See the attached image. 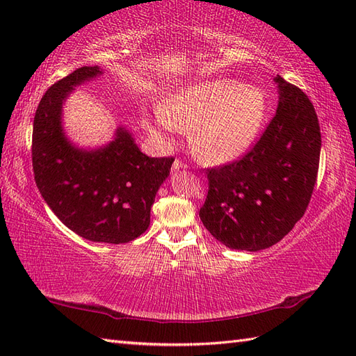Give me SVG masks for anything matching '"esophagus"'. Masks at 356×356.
<instances>
[{"label":"esophagus","mask_w":356,"mask_h":356,"mask_svg":"<svg viewBox=\"0 0 356 356\" xmlns=\"http://www.w3.org/2000/svg\"><path fill=\"white\" fill-rule=\"evenodd\" d=\"M184 168H186V163L180 161V159H176V161H174V163H172V171H179V170H184Z\"/></svg>","instance_id":"34e87169"}]
</instances>
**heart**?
<instances>
[{
  "label": "heart",
  "mask_w": 356,
  "mask_h": 356,
  "mask_svg": "<svg viewBox=\"0 0 356 356\" xmlns=\"http://www.w3.org/2000/svg\"><path fill=\"white\" fill-rule=\"evenodd\" d=\"M148 128L156 136L190 130L193 148L203 161L222 163L252 145L266 116L261 90L232 79H209L174 93Z\"/></svg>",
  "instance_id": "b5f03b06"
}]
</instances>
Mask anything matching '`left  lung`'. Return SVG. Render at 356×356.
Masks as SVG:
<instances>
[{
    "label": "left lung",
    "instance_id": "obj_1",
    "mask_svg": "<svg viewBox=\"0 0 356 356\" xmlns=\"http://www.w3.org/2000/svg\"><path fill=\"white\" fill-rule=\"evenodd\" d=\"M275 116L248 153L208 168L200 220L225 246L260 251L282 240L311 202L318 174L321 133L303 90L277 76Z\"/></svg>",
    "mask_w": 356,
    "mask_h": 356
}]
</instances>
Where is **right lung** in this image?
<instances>
[{"instance_id": "obj_1", "label": "right lung", "mask_w": 356, "mask_h": 356, "mask_svg": "<svg viewBox=\"0 0 356 356\" xmlns=\"http://www.w3.org/2000/svg\"><path fill=\"white\" fill-rule=\"evenodd\" d=\"M99 74V67H81L45 92L33 119L32 163L38 190L67 228L90 241L119 245L148 229L174 157L143 154L122 127L104 148L72 145L61 125L63 104L73 87Z\"/></svg>"}]
</instances>
